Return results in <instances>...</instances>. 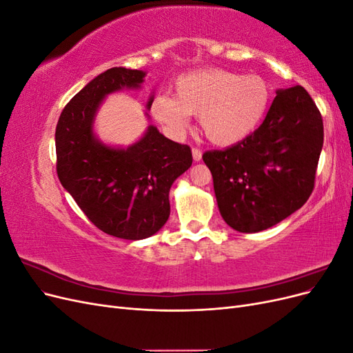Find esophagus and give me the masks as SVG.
Listing matches in <instances>:
<instances>
[{"mask_svg": "<svg viewBox=\"0 0 353 353\" xmlns=\"http://www.w3.org/2000/svg\"><path fill=\"white\" fill-rule=\"evenodd\" d=\"M193 159L196 160V162H199V160H201V150L197 147H193Z\"/></svg>", "mask_w": 353, "mask_h": 353, "instance_id": "34e87169", "label": "esophagus"}]
</instances>
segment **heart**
Wrapping results in <instances>:
<instances>
[{
  "mask_svg": "<svg viewBox=\"0 0 353 353\" xmlns=\"http://www.w3.org/2000/svg\"><path fill=\"white\" fill-rule=\"evenodd\" d=\"M271 104V87L259 74H239L209 68L181 74L174 97L157 95L152 103L156 119L183 131L187 114L199 116L203 132L213 144L231 145L258 130Z\"/></svg>",
  "mask_w": 353,
  "mask_h": 353,
  "instance_id": "1",
  "label": "heart"
}]
</instances>
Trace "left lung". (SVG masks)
Returning <instances> with one entry per match:
<instances>
[{
  "mask_svg": "<svg viewBox=\"0 0 353 353\" xmlns=\"http://www.w3.org/2000/svg\"><path fill=\"white\" fill-rule=\"evenodd\" d=\"M323 143V116L307 91L301 85L276 91L252 135L203 153L223 221L258 232L301 209L314 191Z\"/></svg>",
  "mask_w": 353,
  "mask_h": 353,
  "instance_id": "obj_1",
  "label": "left lung"
}]
</instances>
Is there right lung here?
<instances>
[{
  "mask_svg": "<svg viewBox=\"0 0 353 353\" xmlns=\"http://www.w3.org/2000/svg\"><path fill=\"white\" fill-rule=\"evenodd\" d=\"M144 74L125 68L105 70L65 105L56 126L61 185L95 227L125 240L147 239L165 225L170 185L193 163L190 145L169 140L153 125L126 150L94 138L92 119L105 94L138 88Z\"/></svg>",
  "mask_w": 353,
  "mask_h": 353,
  "instance_id": "add662e5",
  "label": "right lung"
}]
</instances>
